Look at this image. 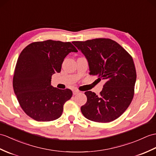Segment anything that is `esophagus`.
Wrapping results in <instances>:
<instances>
[{
    "mask_svg": "<svg viewBox=\"0 0 156 156\" xmlns=\"http://www.w3.org/2000/svg\"><path fill=\"white\" fill-rule=\"evenodd\" d=\"M80 92V91L79 90H73V94L74 95H76V94H78Z\"/></svg>",
    "mask_w": 156,
    "mask_h": 156,
    "instance_id": "1",
    "label": "esophagus"
}]
</instances>
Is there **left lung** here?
Segmentation results:
<instances>
[{
  "mask_svg": "<svg viewBox=\"0 0 156 156\" xmlns=\"http://www.w3.org/2000/svg\"><path fill=\"white\" fill-rule=\"evenodd\" d=\"M72 43L88 60L90 74L105 80L99 96L91 91L85 92L87 102L81 107L82 114L96 122L114 121L126 110L134 94L136 71L132 57L109 38Z\"/></svg>",
  "mask_w": 156,
  "mask_h": 156,
  "instance_id": "obj_1",
  "label": "left lung"
}]
</instances>
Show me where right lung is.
I'll use <instances>...</instances> for the list:
<instances>
[{"instance_id":"1","label":"right lung","mask_w":156,"mask_h":156,"mask_svg":"<svg viewBox=\"0 0 156 156\" xmlns=\"http://www.w3.org/2000/svg\"><path fill=\"white\" fill-rule=\"evenodd\" d=\"M71 52H78L71 42L52 40L32 42L21 52L14 72L13 89L22 109L34 120H55L71 98L70 89L51 86L52 76L61 71L64 59Z\"/></svg>"}]
</instances>
